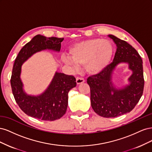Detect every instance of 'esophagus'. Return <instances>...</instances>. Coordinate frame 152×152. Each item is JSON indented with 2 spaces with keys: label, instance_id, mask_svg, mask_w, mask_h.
Wrapping results in <instances>:
<instances>
[{
  "label": "esophagus",
  "instance_id": "1",
  "mask_svg": "<svg viewBox=\"0 0 152 152\" xmlns=\"http://www.w3.org/2000/svg\"><path fill=\"white\" fill-rule=\"evenodd\" d=\"M84 82H85V80H84V79H83V78L79 77H77L76 82H77V84H80L82 83H84Z\"/></svg>",
  "mask_w": 152,
  "mask_h": 152
}]
</instances>
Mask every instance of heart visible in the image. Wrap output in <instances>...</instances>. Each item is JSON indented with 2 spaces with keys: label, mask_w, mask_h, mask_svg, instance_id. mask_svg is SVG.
Listing matches in <instances>:
<instances>
[{
  "label": "heart",
  "mask_w": 152,
  "mask_h": 152,
  "mask_svg": "<svg viewBox=\"0 0 152 152\" xmlns=\"http://www.w3.org/2000/svg\"><path fill=\"white\" fill-rule=\"evenodd\" d=\"M113 51V45L109 40L92 39L73 44L69 50L71 59L65 57L63 61L74 66L84 65L87 73L96 74L107 67Z\"/></svg>",
  "instance_id": "heart-1"
}]
</instances>
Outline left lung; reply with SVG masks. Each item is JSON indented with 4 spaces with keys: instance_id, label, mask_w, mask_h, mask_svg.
<instances>
[{
    "instance_id": "1",
    "label": "left lung",
    "mask_w": 152,
    "mask_h": 152,
    "mask_svg": "<svg viewBox=\"0 0 152 152\" xmlns=\"http://www.w3.org/2000/svg\"><path fill=\"white\" fill-rule=\"evenodd\" d=\"M117 45L112 63L103 71L87 79L90 87L91 107L94 111L106 118L116 117L130 112L138 103L143 93L144 77L142 61L137 50L126 41L108 35ZM121 62H126L133 72L130 84L121 89L113 86L111 75Z\"/></svg>"
}]
</instances>
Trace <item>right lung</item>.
Returning a JSON list of instances; mask_svg holds the SVG:
<instances>
[{"mask_svg":"<svg viewBox=\"0 0 152 152\" xmlns=\"http://www.w3.org/2000/svg\"><path fill=\"white\" fill-rule=\"evenodd\" d=\"M64 38L35 36L18 53L12 68L11 86L14 97L20 108L26 115L42 121H53L63 117L68 106V93L76 86L73 75L56 72L48 89L39 96L28 95L23 89L20 79L21 65L34 54L50 49L59 52Z\"/></svg>","mask_w":152,"mask_h":152,"instance_id":"add662e5","label":"right lung"}]
</instances>
